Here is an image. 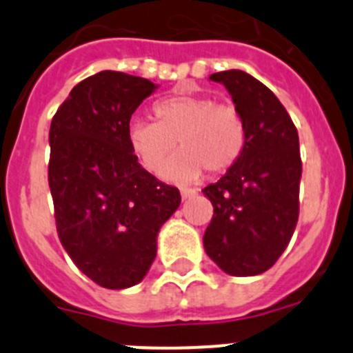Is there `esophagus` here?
Segmentation results:
<instances>
[{"label":"esophagus","instance_id":"esophagus-1","mask_svg":"<svg viewBox=\"0 0 353 353\" xmlns=\"http://www.w3.org/2000/svg\"><path fill=\"white\" fill-rule=\"evenodd\" d=\"M180 194H182V199L185 201V199L189 198H194V196L198 194V191H196V189H180Z\"/></svg>","mask_w":353,"mask_h":353}]
</instances>
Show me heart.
Masks as SVG:
<instances>
[{
  "label": "heart",
  "mask_w": 353,
  "mask_h": 353,
  "mask_svg": "<svg viewBox=\"0 0 353 353\" xmlns=\"http://www.w3.org/2000/svg\"><path fill=\"white\" fill-rule=\"evenodd\" d=\"M154 113L157 121L136 118L127 129L132 154L150 173L161 170L176 139L182 150L161 171L170 182H194L205 170L224 173L242 157L245 127L230 105H217L210 97L174 93L155 102Z\"/></svg>",
  "instance_id": "b5f03b06"
}]
</instances>
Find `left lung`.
Wrapping results in <instances>:
<instances>
[{
	"mask_svg": "<svg viewBox=\"0 0 353 353\" xmlns=\"http://www.w3.org/2000/svg\"><path fill=\"white\" fill-rule=\"evenodd\" d=\"M210 81L232 95L245 146L235 166L203 189L214 207L203 245L230 276H258L281 256L297 226L299 134L279 99L251 74L233 68L212 74Z\"/></svg>",
	"mask_w": 353,
	"mask_h": 353,
	"instance_id": "left-lung-1",
	"label": "left lung"
}]
</instances>
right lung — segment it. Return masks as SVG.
<instances>
[{
    "mask_svg": "<svg viewBox=\"0 0 353 353\" xmlns=\"http://www.w3.org/2000/svg\"><path fill=\"white\" fill-rule=\"evenodd\" d=\"M159 84L102 70L76 84L49 130V189L61 245L102 288L138 285L157 256L162 224L180 207L127 141L134 111Z\"/></svg>",
    "mask_w": 353,
    "mask_h": 353,
    "instance_id": "1",
    "label": "right lung"
}]
</instances>
